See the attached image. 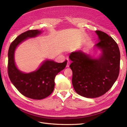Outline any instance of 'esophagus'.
<instances>
[{"label": "esophagus", "mask_w": 127, "mask_h": 127, "mask_svg": "<svg viewBox=\"0 0 127 127\" xmlns=\"http://www.w3.org/2000/svg\"><path fill=\"white\" fill-rule=\"evenodd\" d=\"M69 65H70V62H69V61H68L66 67H69Z\"/></svg>", "instance_id": "34e87169"}]
</instances>
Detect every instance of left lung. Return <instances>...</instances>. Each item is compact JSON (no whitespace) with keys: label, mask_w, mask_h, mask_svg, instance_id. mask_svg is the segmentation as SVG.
Here are the masks:
<instances>
[{"label":"left lung","mask_w":127,"mask_h":127,"mask_svg":"<svg viewBox=\"0 0 127 127\" xmlns=\"http://www.w3.org/2000/svg\"><path fill=\"white\" fill-rule=\"evenodd\" d=\"M95 33L98 42L94 48L101 51L98 57L82 50L73 52L69 56L73 87L77 93L87 98L106 93L116 82L120 69V53L116 41L102 31Z\"/></svg>","instance_id":"left-lung-1"}]
</instances>
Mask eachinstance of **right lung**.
Returning a JSON list of instances; mask_svg holds the SVG:
<instances>
[{"label":"right lung","instance_id":"right-lung-1","mask_svg":"<svg viewBox=\"0 0 127 127\" xmlns=\"http://www.w3.org/2000/svg\"><path fill=\"white\" fill-rule=\"evenodd\" d=\"M42 33V31L34 30L22 33L10 44L8 53V73L11 82L22 95L34 99H43L52 93L55 77L64 69L67 62L66 60L58 63L47 59L32 72L25 73L18 69L14 58L17 47L27 39L35 37Z\"/></svg>","mask_w":127,"mask_h":127}]
</instances>
